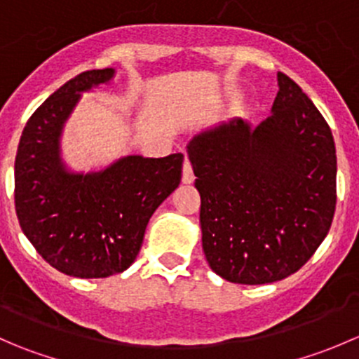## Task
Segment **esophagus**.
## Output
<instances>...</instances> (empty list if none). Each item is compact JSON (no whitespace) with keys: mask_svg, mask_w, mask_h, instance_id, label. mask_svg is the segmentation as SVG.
Returning a JSON list of instances; mask_svg holds the SVG:
<instances>
[{"mask_svg":"<svg viewBox=\"0 0 359 359\" xmlns=\"http://www.w3.org/2000/svg\"><path fill=\"white\" fill-rule=\"evenodd\" d=\"M182 182L184 184H193L194 182V173H193V168H191V163L184 161V166H182Z\"/></svg>","mask_w":359,"mask_h":359,"instance_id":"obj_1","label":"esophagus"}]
</instances>
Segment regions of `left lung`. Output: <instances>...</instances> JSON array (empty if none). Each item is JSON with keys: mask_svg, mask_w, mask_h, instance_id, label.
<instances>
[{"mask_svg": "<svg viewBox=\"0 0 359 359\" xmlns=\"http://www.w3.org/2000/svg\"><path fill=\"white\" fill-rule=\"evenodd\" d=\"M271 116L233 118L187 144L201 196L203 252L231 283L264 285L299 271L330 231L337 201L332 130L278 72Z\"/></svg>", "mask_w": 359, "mask_h": 359, "instance_id": "obj_1", "label": "left lung"}]
</instances>
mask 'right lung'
Segmentation results:
<instances>
[{
	"label": "right lung",
	"mask_w": 359,
	"mask_h": 359,
	"mask_svg": "<svg viewBox=\"0 0 359 359\" xmlns=\"http://www.w3.org/2000/svg\"><path fill=\"white\" fill-rule=\"evenodd\" d=\"M116 69L74 76L29 118L15 158V210L24 234L52 267L74 278H107L133 264L151 215L182 177L184 154H128L78 172L62 158V133L81 100Z\"/></svg>",
	"instance_id": "1"
}]
</instances>
